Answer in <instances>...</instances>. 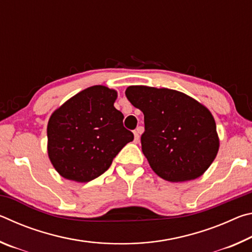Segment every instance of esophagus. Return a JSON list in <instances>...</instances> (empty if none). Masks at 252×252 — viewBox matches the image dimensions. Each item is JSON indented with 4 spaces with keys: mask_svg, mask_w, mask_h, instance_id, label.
<instances>
[{
    "mask_svg": "<svg viewBox=\"0 0 252 252\" xmlns=\"http://www.w3.org/2000/svg\"><path fill=\"white\" fill-rule=\"evenodd\" d=\"M142 132V126H139L136 127V130L134 131V142L138 143L139 140H140V133Z\"/></svg>",
    "mask_w": 252,
    "mask_h": 252,
    "instance_id": "obj_1",
    "label": "esophagus"
}]
</instances>
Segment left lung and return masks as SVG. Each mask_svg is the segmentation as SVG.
I'll list each match as a JSON object with an SVG mask.
<instances>
[{
  "instance_id": "1",
  "label": "left lung",
  "mask_w": 252,
  "mask_h": 252,
  "mask_svg": "<svg viewBox=\"0 0 252 252\" xmlns=\"http://www.w3.org/2000/svg\"><path fill=\"white\" fill-rule=\"evenodd\" d=\"M126 95L144 114L142 152L153 171L170 182L202 176L219 150L210 111L171 89L131 85Z\"/></svg>"
}]
</instances>
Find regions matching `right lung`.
Wrapping results in <instances>:
<instances>
[{
	"mask_svg": "<svg viewBox=\"0 0 252 252\" xmlns=\"http://www.w3.org/2000/svg\"><path fill=\"white\" fill-rule=\"evenodd\" d=\"M118 93L93 85L72 96L51 116L48 155L55 170L67 180L89 182L110 168L133 133L123 126L114 108Z\"/></svg>",
	"mask_w": 252,
	"mask_h": 252,
	"instance_id": "add662e5",
	"label": "right lung"
}]
</instances>
